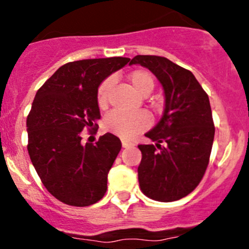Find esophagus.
I'll return each instance as SVG.
<instances>
[{
    "mask_svg": "<svg viewBox=\"0 0 249 249\" xmlns=\"http://www.w3.org/2000/svg\"><path fill=\"white\" fill-rule=\"evenodd\" d=\"M122 145L124 148H127V147H130V145H134L132 144L131 142H129V141H126V140H122Z\"/></svg>",
    "mask_w": 249,
    "mask_h": 249,
    "instance_id": "esophagus-1",
    "label": "esophagus"
}]
</instances>
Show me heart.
Here are the masks:
<instances>
[{"mask_svg": "<svg viewBox=\"0 0 249 249\" xmlns=\"http://www.w3.org/2000/svg\"><path fill=\"white\" fill-rule=\"evenodd\" d=\"M127 80L130 82L135 91L139 92L142 96L149 94L154 89V78L149 72L144 70H136L132 71L127 76ZM113 80H104L97 90V104L101 108H106L108 105L109 91L112 89ZM150 124L149 115L145 112H135V113H124L119 110H113L105 118L104 126L107 131L118 135L124 139H130L139 132L147 129Z\"/></svg>", "mask_w": 249, "mask_h": 249, "instance_id": "obj_1", "label": "heart"}]
</instances>
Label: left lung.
<instances>
[{
  "instance_id": "left-lung-1",
  "label": "left lung",
  "mask_w": 249,
  "mask_h": 249,
  "mask_svg": "<svg viewBox=\"0 0 249 249\" xmlns=\"http://www.w3.org/2000/svg\"><path fill=\"white\" fill-rule=\"evenodd\" d=\"M130 65L149 70L165 95L161 119L140 144V188L149 199L171 202L187 196L202 179L214 139L210 100L194 74L169 59L137 55Z\"/></svg>"
}]
</instances>
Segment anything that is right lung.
<instances>
[{
    "label": "right lung",
    "mask_w": 249,
    "mask_h": 249,
    "mask_svg": "<svg viewBox=\"0 0 249 249\" xmlns=\"http://www.w3.org/2000/svg\"><path fill=\"white\" fill-rule=\"evenodd\" d=\"M129 57L88 59L60 67L39 88L27 115L30 159L48 192L66 205L100 201L107 176L122 149L113 134L82 143V131L95 130L100 84L123 69Z\"/></svg>",
    "instance_id": "obj_1"
}]
</instances>
